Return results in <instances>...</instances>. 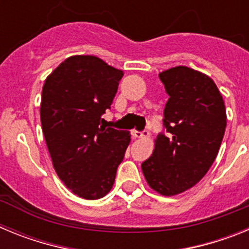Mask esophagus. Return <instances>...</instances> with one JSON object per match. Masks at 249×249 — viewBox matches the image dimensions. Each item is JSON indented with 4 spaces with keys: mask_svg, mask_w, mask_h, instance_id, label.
Listing matches in <instances>:
<instances>
[{
    "mask_svg": "<svg viewBox=\"0 0 249 249\" xmlns=\"http://www.w3.org/2000/svg\"><path fill=\"white\" fill-rule=\"evenodd\" d=\"M131 135L133 138H143L146 137L147 132H141V131H136V129H133V131L131 132Z\"/></svg>",
    "mask_w": 249,
    "mask_h": 249,
    "instance_id": "1",
    "label": "esophagus"
}]
</instances>
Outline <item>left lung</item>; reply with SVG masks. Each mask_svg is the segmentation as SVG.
<instances>
[{
	"instance_id": "1",
	"label": "left lung",
	"mask_w": 249,
	"mask_h": 249,
	"mask_svg": "<svg viewBox=\"0 0 249 249\" xmlns=\"http://www.w3.org/2000/svg\"><path fill=\"white\" fill-rule=\"evenodd\" d=\"M169 98L163 126L142 172L152 190L176 196L204 177L218 155L227 126L223 98L211 77L186 66L160 72Z\"/></svg>"
}]
</instances>
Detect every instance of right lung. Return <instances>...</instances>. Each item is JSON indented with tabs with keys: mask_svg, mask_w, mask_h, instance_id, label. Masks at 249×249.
Returning <instances> with one entry per match:
<instances>
[{
	"mask_svg": "<svg viewBox=\"0 0 249 249\" xmlns=\"http://www.w3.org/2000/svg\"><path fill=\"white\" fill-rule=\"evenodd\" d=\"M122 77L98 57L81 54L65 59L43 85L39 113L52 164L81 198L111 191L131 142L129 132L100 126Z\"/></svg>",
	"mask_w": 249,
	"mask_h": 249,
	"instance_id": "right-lung-1",
	"label": "right lung"
}]
</instances>
